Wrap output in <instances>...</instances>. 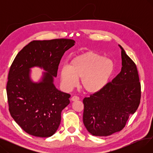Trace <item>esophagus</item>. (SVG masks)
<instances>
[{
  "instance_id": "34e87169",
  "label": "esophagus",
  "mask_w": 153,
  "mask_h": 153,
  "mask_svg": "<svg viewBox=\"0 0 153 153\" xmlns=\"http://www.w3.org/2000/svg\"><path fill=\"white\" fill-rule=\"evenodd\" d=\"M79 99V97H77V96H76V95L72 96V97H71V100H72V101H77V100H78Z\"/></svg>"
}]
</instances>
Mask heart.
Instances as JSON below:
<instances>
[{
	"instance_id": "1",
	"label": "heart",
	"mask_w": 153,
	"mask_h": 153,
	"mask_svg": "<svg viewBox=\"0 0 153 153\" xmlns=\"http://www.w3.org/2000/svg\"><path fill=\"white\" fill-rule=\"evenodd\" d=\"M115 64L93 51H87L76 56L69 65L61 66L59 74L61 82L66 89L71 90L77 84L88 93L101 91L107 84L114 71Z\"/></svg>"
}]
</instances>
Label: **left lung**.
Returning a JSON list of instances; mask_svg holds the SVG:
<instances>
[{"instance_id": "8db88e82", "label": "left lung", "mask_w": 153, "mask_h": 153, "mask_svg": "<svg viewBox=\"0 0 153 153\" xmlns=\"http://www.w3.org/2000/svg\"><path fill=\"white\" fill-rule=\"evenodd\" d=\"M122 50V68L105 87L83 100V122L94 136H107L121 131L138 109L141 84L135 63Z\"/></svg>"}]
</instances>
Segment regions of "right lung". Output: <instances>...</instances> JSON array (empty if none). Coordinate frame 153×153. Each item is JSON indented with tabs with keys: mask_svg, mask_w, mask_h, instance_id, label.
Returning <instances> with one entry per match:
<instances>
[{
	"mask_svg": "<svg viewBox=\"0 0 153 153\" xmlns=\"http://www.w3.org/2000/svg\"><path fill=\"white\" fill-rule=\"evenodd\" d=\"M75 45L71 39L31 42L16 56L10 68L7 84L9 110L22 129L37 137L55 133L61 123L62 110L68 106L71 95L57 89L53 84L60 61ZM43 68L42 81H31L29 69Z\"/></svg>",
	"mask_w": 153,
	"mask_h": 153,
	"instance_id": "add662e5",
	"label": "right lung"
}]
</instances>
